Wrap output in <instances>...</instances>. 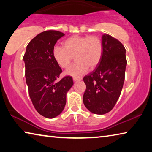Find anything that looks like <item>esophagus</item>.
<instances>
[{
  "mask_svg": "<svg viewBox=\"0 0 152 152\" xmlns=\"http://www.w3.org/2000/svg\"><path fill=\"white\" fill-rule=\"evenodd\" d=\"M80 80H82V78H80V77H73L74 81H78Z\"/></svg>",
  "mask_w": 152,
  "mask_h": 152,
  "instance_id": "1",
  "label": "esophagus"
}]
</instances>
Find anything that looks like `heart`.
I'll return each mask as SVG.
<instances>
[{"instance_id": "heart-1", "label": "heart", "mask_w": 152, "mask_h": 152, "mask_svg": "<svg viewBox=\"0 0 152 152\" xmlns=\"http://www.w3.org/2000/svg\"><path fill=\"white\" fill-rule=\"evenodd\" d=\"M64 46H54L52 54L57 64L63 68H68L72 56L75 55L76 61L66 72L68 75H82L88 67L94 68L101 60L102 42L96 36L74 35L64 41Z\"/></svg>"}]
</instances>
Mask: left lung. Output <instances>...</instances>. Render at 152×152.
I'll list each match as a JSON object with an SVG mask.
<instances>
[{
	"label": "left lung",
	"instance_id": "left-lung-1",
	"mask_svg": "<svg viewBox=\"0 0 152 152\" xmlns=\"http://www.w3.org/2000/svg\"><path fill=\"white\" fill-rule=\"evenodd\" d=\"M101 60L94 71L84 77L86 88L83 102L89 111L104 115L113 109L121 92L127 66L126 50L119 40L102 36Z\"/></svg>",
	"mask_w": 152,
	"mask_h": 152
}]
</instances>
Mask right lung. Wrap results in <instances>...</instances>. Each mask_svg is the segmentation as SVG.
Wrapping results in <instances>:
<instances>
[{
    "label": "right lung",
    "mask_w": 152,
    "mask_h": 152,
    "mask_svg": "<svg viewBox=\"0 0 152 152\" xmlns=\"http://www.w3.org/2000/svg\"><path fill=\"white\" fill-rule=\"evenodd\" d=\"M64 35L53 30L39 33L27 45L23 56L30 99L36 110L48 119L63 111L67 92L74 84L69 76L58 80L62 70L52 54L57 41Z\"/></svg>",
    "instance_id": "obj_1"
}]
</instances>
